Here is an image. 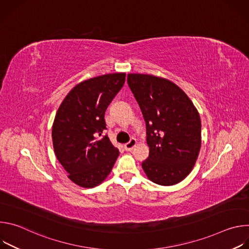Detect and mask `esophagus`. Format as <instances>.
<instances>
[{"instance_id":"34e87169","label":"esophagus","mask_w":249,"mask_h":249,"mask_svg":"<svg viewBox=\"0 0 249 249\" xmlns=\"http://www.w3.org/2000/svg\"><path fill=\"white\" fill-rule=\"evenodd\" d=\"M136 145H137V140L134 139V138H132V139L128 142V143H126V144L124 145V148H125L126 151H132V150L136 147Z\"/></svg>"}]
</instances>
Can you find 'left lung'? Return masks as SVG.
Listing matches in <instances>:
<instances>
[{
    "label": "left lung",
    "mask_w": 249,
    "mask_h": 249,
    "mask_svg": "<svg viewBox=\"0 0 249 249\" xmlns=\"http://www.w3.org/2000/svg\"><path fill=\"white\" fill-rule=\"evenodd\" d=\"M127 83L146 121L150 155L142 167L157 184L169 186L182 181L201 148L196 107L179 87L166 79L129 74Z\"/></svg>",
    "instance_id": "left-lung-1"
}]
</instances>
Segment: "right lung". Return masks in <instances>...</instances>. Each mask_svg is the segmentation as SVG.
I'll list each match as a JSON object with an SVG mask.
<instances>
[{"mask_svg": "<svg viewBox=\"0 0 249 249\" xmlns=\"http://www.w3.org/2000/svg\"><path fill=\"white\" fill-rule=\"evenodd\" d=\"M125 73L95 77L78 84L64 98L52 127L57 160L79 186L92 188L110 173L119 151L107 135L104 113L122 89Z\"/></svg>", "mask_w": 249, "mask_h": 249, "instance_id": "1", "label": "right lung"}]
</instances>
